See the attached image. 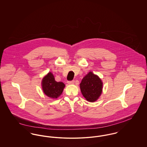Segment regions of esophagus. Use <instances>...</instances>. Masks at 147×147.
Masks as SVG:
<instances>
[{
    "mask_svg": "<svg viewBox=\"0 0 147 147\" xmlns=\"http://www.w3.org/2000/svg\"><path fill=\"white\" fill-rule=\"evenodd\" d=\"M74 80H71V81H68L67 82V83L68 84H74Z\"/></svg>",
    "mask_w": 147,
    "mask_h": 147,
    "instance_id": "1",
    "label": "esophagus"
}]
</instances>
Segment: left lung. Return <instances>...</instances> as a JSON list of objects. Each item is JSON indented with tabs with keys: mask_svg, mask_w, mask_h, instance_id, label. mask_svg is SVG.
Returning a JSON list of instances; mask_svg holds the SVG:
<instances>
[{
	"mask_svg": "<svg viewBox=\"0 0 147 147\" xmlns=\"http://www.w3.org/2000/svg\"><path fill=\"white\" fill-rule=\"evenodd\" d=\"M103 83L98 76L90 71L83 78L80 84V90L88 101L94 102L100 96Z\"/></svg>",
	"mask_w": 147,
	"mask_h": 147,
	"instance_id": "obj_1",
	"label": "left lung"
}]
</instances>
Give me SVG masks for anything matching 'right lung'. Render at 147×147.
<instances>
[{
    "mask_svg": "<svg viewBox=\"0 0 147 147\" xmlns=\"http://www.w3.org/2000/svg\"><path fill=\"white\" fill-rule=\"evenodd\" d=\"M65 84L62 82H57L54 76L49 72L42 79V90L45 94L51 98H57L62 93Z\"/></svg>",
    "mask_w": 147,
    "mask_h": 147,
    "instance_id": "obj_1",
    "label": "right lung"
}]
</instances>
